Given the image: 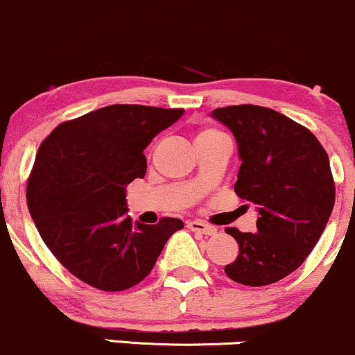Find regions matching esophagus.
I'll return each instance as SVG.
<instances>
[{"instance_id":"esophagus-1","label":"esophagus","mask_w":355,"mask_h":355,"mask_svg":"<svg viewBox=\"0 0 355 355\" xmlns=\"http://www.w3.org/2000/svg\"><path fill=\"white\" fill-rule=\"evenodd\" d=\"M187 228L191 230V232L207 234V236H211V234L217 233V228H215V227H211V225H207L204 222H197V220H192V222H189Z\"/></svg>"}]
</instances>
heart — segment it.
<instances>
[{
  "mask_svg": "<svg viewBox=\"0 0 355 355\" xmlns=\"http://www.w3.org/2000/svg\"><path fill=\"white\" fill-rule=\"evenodd\" d=\"M211 135H220V132L214 130V128H202V130L199 132V135H197V140H199V138L211 137Z\"/></svg>",
  "mask_w": 355,
  "mask_h": 355,
  "instance_id": "obj_1",
  "label": "heart"
}]
</instances>
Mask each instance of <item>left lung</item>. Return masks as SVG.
Here are the masks:
<instances>
[{"mask_svg":"<svg viewBox=\"0 0 355 355\" xmlns=\"http://www.w3.org/2000/svg\"><path fill=\"white\" fill-rule=\"evenodd\" d=\"M232 130L241 166L234 192L256 204L254 233L227 228L239 254L225 272L261 287L300 268L323 233L334 207L329 158L313 133L277 110L230 105L211 110Z\"/></svg>","mask_w":355,"mask_h":355,"instance_id":"8db88e82","label":"left lung"}]
</instances>
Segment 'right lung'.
I'll return each instance as SVG.
<instances>
[{
  "label": "right lung",
  "instance_id": "1",
  "mask_svg": "<svg viewBox=\"0 0 355 355\" xmlns=\"http://www.w3.org/2000/svg\"><path fill=\"white\" fill-rule=\"evenodd\" d=\"M184 109L116 104L60 123L37 151L27 205L44 243L73 275L121 292L151 272L179 218L127 217V184L145 178L144 150Z\"/></svg>",
  "mask_w": 355,
  "mask_h": 355
}]
</instances>
